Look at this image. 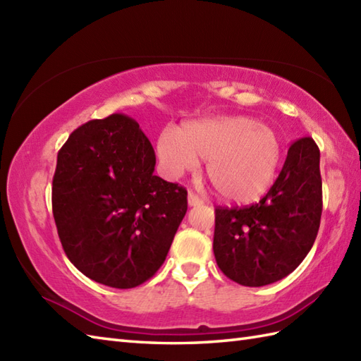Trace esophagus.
Masks as SVG:
<instances>
[{"label": "esophagus", "mask_w": 361, "mask_h": 361, "mask_svg": "<svg viewBox=\"0 0 361 361\" xmlns=\"http://www.w3.org/2000/svg\"><path fill=\"white\" fill-rule=\"evenodd\" d=\"M203 203V200L198 195H195L194 192H189L188 194V204L189 206H198V204H202Z\"/></svg>", "instance_id": "1"}]
</instances>
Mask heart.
I'll use <instances>...</instances> for the list:
<instances>
[{"label": "heart", "instance_id": "obj_1", "mask_svg": "<svg viewBox=\"0 0 361 361\" xmlns=\"http://www.w3.org/2000/svg\"><path fill=\"white\" fill-rule=\"evenodd\" d=\"M157 153L167 175L178 178L208 159L206 173L220 197L252 203L271 188L281 161V141L271 127L250 116L192 121L164 128Z\"/></svg>", "mask_w": 361, "mask_h": 361}]
</instances>
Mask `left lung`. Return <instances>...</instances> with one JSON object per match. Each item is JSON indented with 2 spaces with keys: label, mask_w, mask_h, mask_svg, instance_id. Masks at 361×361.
<instances>
[{
  "label": "left lung",
  "mask_w": 361,
  "mask_h": 361,
  "mask_svg": "<svg viewBox=\"0 0 361 361\" xmlns=\"http://www.w3.org/2000/svg\"><path fill=\"white\" fill-rule=\"evenodd\" d=\"M319 149L312 137L290 145L267 195L248 208L216 209L214 256L229 279L245 287L281 281L309 255L323 211Z\"/></svg>",
  "instance_id": "8db88e82"
}]
</instances>
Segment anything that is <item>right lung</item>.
Returning a JSON list of instances; mask_svg holds the SVG:
<instances>
[{
  "mask_svg": "<svg viewBox=\"0 0 361 361\" xmlns=\"http://www.w3.org/2000/svg\"><path fill=\"white\" fill-rule=\"evenodd\" d=\"M137 122L111 114L80 126L57 155L52 214L62 247L87 278L133 288L164 264L188 192L159 178Z\"/></svg>",
  "mask_w": 361,
  "mask_h": 361,
  "instance_id": "1",
  "label": "right lung"
}]
</instances>
